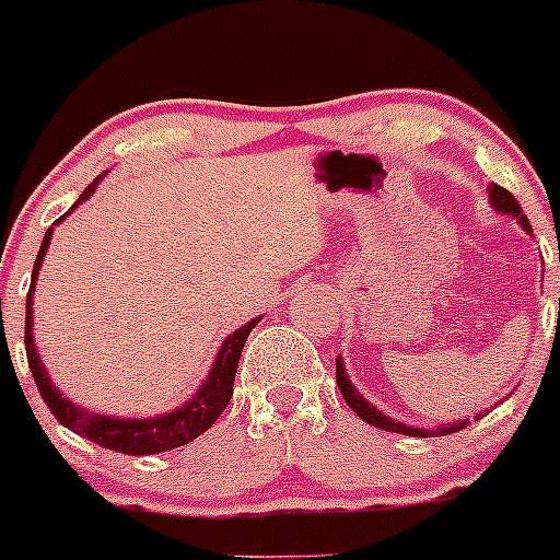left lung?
<instances>
[{
    "mask_svg": "<svg viewBox=\"0 0 560 560\" xmlns=\"http://www.w3.org/2000/svg\"><path fill=\"white\" fill-rule=\"evenodd\" d=\"M488 195H490V206H493L495 211L506 213V217H515L517 222H521V228L525 230V233L530 235V224H528V219H525V213L521 211V202H517L515 197H512L510 191L504 189V186L490 184ZM558 259H560V254H558ZM336 382H338V389H341L343 400L349 404V409L358 411L360 420L369 422V425H374V428H382V431H393V433H404V436L428 439V436H450V433L463 431V428L468 425V420H460V422H447V425H439V428H415V425H406V422L393 420V417H387L385 411L376 409V406L371 404L369 398H363V395H360V389L354 387L352 380L347 376V369H343V363H341V354L336 358ZM479 417H482V415H479Z\"/></svg>",
    "mask_w": 560,
    "mask_h": 560,
    "instance_id": "1",
    "label": "left lung"
}]
</instances>
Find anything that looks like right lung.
<instances>
[{
	"mask_svg": "<svg viewBox=\"0 0 560 560\" xmlns=\"http://www.w3.org/2000/svg\"><path fill=\"white\" fill-rule=\"evenodd\" d=\"M100 178H103V175H100ZM100 178H94L92 184L83 189V195L78 197L75 206H81L83 200H89V197L94 195ZM65 217L56 219V224H59ZM50 235H54V228L45 233L35 259V270H32V287H30V295H26V336H24L30 371L32 376H35L39 395H43V400L48 404L50 415H54L61 425L70 428L72 433H78V436L92 439V442L100 444V447L116 450V453H124V455L167 453V450L184 447V444H189L191 439L206 433L208 428L219 420V415L228 409L230 398H233V382H235V371H238L241 352H244L248 332H252V327L257 325L259 316L257 319L246 322L244 327H238V330L230 332V336L224 338V343L219 347L217 360H213L211 374L206 376V382H202L200 389H197L184 406H178V409L167 411V415H160V417H143V420H124V417H107V415H97V411H89L83 409V406L67 400L65 395H61V389H56L54 382L48 380V371H45L43 360H39L37 347H35V332H32L35 330V322H32L35 319V314H32V295H35V281H37L45 252H48Z\"/></svg>",
	"mask_w": 560,
	"mask_h": 560,
	"instance_id": "add662e5",
	"label": "right lung"
}]
</instances>
